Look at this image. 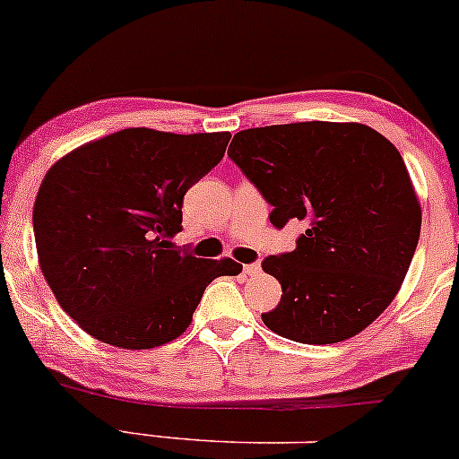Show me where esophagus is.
Segmentation results:
<instances>
[{
	"mask_svg": "<svg viewBox=\"0 0 459 459\" xmlns=\"http://www.w3.org/2000/svg\"><path fill=\"white\" fill-rule=\"evenodd\" d=\"M244 273L246 275H258V273H261V263L244 264Z\"/></svg>",
	"mask_w": 459,
	"mask_h": 459,
	"instance_id": "esophagus-1",
	"label": "esophagus"
}]
</instances>
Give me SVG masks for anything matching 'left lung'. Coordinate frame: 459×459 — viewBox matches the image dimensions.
I'll list each match as a JSON object with an SVG mask.
<instances>
[{"label":"left lung","instance_id":"obj_1","mask_svg":"<svg viewBox=\"0 0 459 459\" xmlns=\"http://www.w3.org/2000/svg\"><path fill=\"white\" fill-rule=\"evenodd\" d=\"M229 158L284 229L306 220L292 252L263 269L282 299L263 323L301 344H335L394 301L421 233V207L400 152L363 124L301 121L237 132Z\"/></svg>","mask_w":459,"mask_h":459}]
</instances>
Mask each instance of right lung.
<instances>
[{
  "instance_id": "add662e5",
  "label": "right lung",
  "mask_w": 459,
  "mask_h": 459,
  "mask_svg": "<svg viewBox=\"0 0 459 459\" xmlns=\"http://www.w3.org/2000/svg\"><path fill=\"white\" fill-rule=\"evenodd\" d=\"M229 141V132L128 128L48 169L34 203L38 258L81 329L119 349L162 346L184 333L212 280L241 272L230 258H196L170 244L186 192Z\"/></svg>"
}]
</instances>
